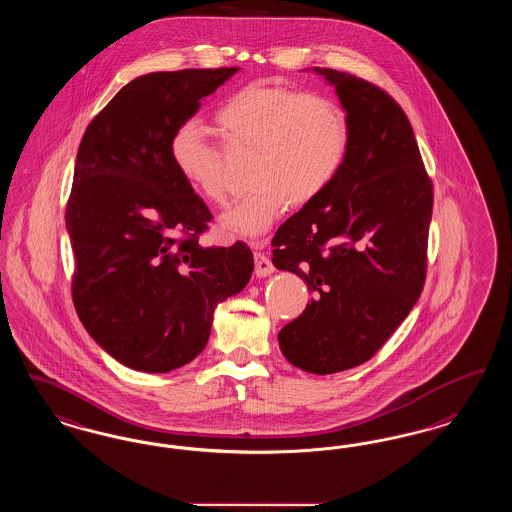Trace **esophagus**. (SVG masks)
<instances>
[{"label":"esophagus","mask_w":512,"mask_h":512,"mask_svg":"<svg viewBox=\"0 0 512 512\" xmlns=\"http://www.w3.org/2000/svg\"><path fill=\"white\" fill-rule=\"evenodd\" d=\"M255 249H261L263 247V242H257V244H253ZM274 272V266L270 263V259L266 257L265 253H261V251H255V274H257V278H266V276H270Z\"/></svg>","instance_id":"obj_1"}]
</instances>
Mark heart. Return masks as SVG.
Instances as JSON below:
<instances>
[{
    "label": "heart",
    "mask_w": 512,
    "mask_h": 512,
    "mask_svg": "<svg viewBox=\"0 0 512 512\" xmlns=\"http://www.w3.org/2000/svg\"><path fill=\"white\" fill-rule=\"evenodd\" d=\"M230 148H253L255 190L219 217L226 236L265 234L287 205L318 200L347 162L350 122L326 95L278 83L253 82L234 91L215 112ZM169 158L184 184L209 204L225 202L223 150L202 123L188 120L169 139Z\"/></svg>",
    "instance_id": "obj_1"
}]
</instances>
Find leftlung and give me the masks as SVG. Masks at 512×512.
<instances>
[{"mask_svg":"<svg viewBox=\"0 0 512 512\" xmlns=\"http://www.w3.org/2000/svg\"><path fill=\"white\" fill-rule=\"evenodd\" d=\"M350 122L347 162L328 190L274 234L272 263L312 293L278 333L295 368L316 375L369 360L415 307L427 274L432 184L404 110L373 83L310 68Z\"/></svg>","mask_w":512,"mask_h":512,"instance_id":"obj_1","label":"left lung"}]
</instances>
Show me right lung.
<instances>
[{"label": "right lung", "instance_id": "obj_1", "mask_svg": "<svg viewBox=\"0 0 512 512\" xmlns=\"http://www.w3.org/2000/svg\"><path fill=\"white\" fill-rule=\"evenodd\" d=\"M238 70L144 74L85 129L66 205L72 297L93 341L127 368L167 373L192 362L215 307L251 278L244 242L198 244L211 213L169 158L175 127Z\"/></svg>", "mask_w": 512, "mask_h": 512}]
</instances>
